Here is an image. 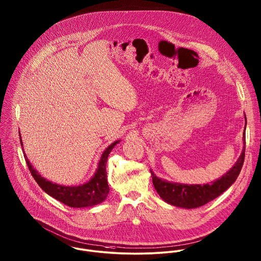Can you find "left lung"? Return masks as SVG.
<instances>
[{
  "mask_svg": "<svg viewBox=\"0 0 261 261\" xmlns=\"http://www.w3.org/2000/svg\"><path fill=\"white\" fill-rule=\"evenodd\" d=\"M243 145L244 147L242 149V153L236 164L221 178L207 184L188 185L169 182L167 180L156 177L155 174L150 171L153 186L158 194L165 202L186 210L196 208L208 203L210 201L214 200L222 193H224L229 187H231L238 178L245 158V130L243 132Z\"/></svg>",
  "mask_w": 261,
  "mask_h": 261,
  "instance_id": "left-lung-1",
  "label": "left lung"
}]
</instances>
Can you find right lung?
I'll list each match as a JSON object with an SVG mask.
<instances>
[{"mask_svg": "<svg viewBox=\"0 0 261 261\" xmlns=\"http://www.w3.org/2000/svg\"><path fill=\"white\" fill-rule=\"evenodd\" d=\"M20 142H21V145L23 146L21 136H20ZM120 140H117L106 148V150L102 152L100 156V160L98 162L97 169L94 175L86 183L78 186L59 185L46 180L45 178L41 177L39 173L33 168V166L28 161L25 152H24V158L31 175L33 176L34 180L39 185V187L45 193H47L49 196L54 197L55 199L61 201L62 203L70 207H76V208L89 207V206H94L101 203L103 200H106L110 192V188L107 180L106 166H107V161L110 152L115 147V145L118 144Z\"/></svg>", "mask_w": 261, "mask_h": 261, "instance_id": "obj_1", "label": "right lung"}]
</instances>
